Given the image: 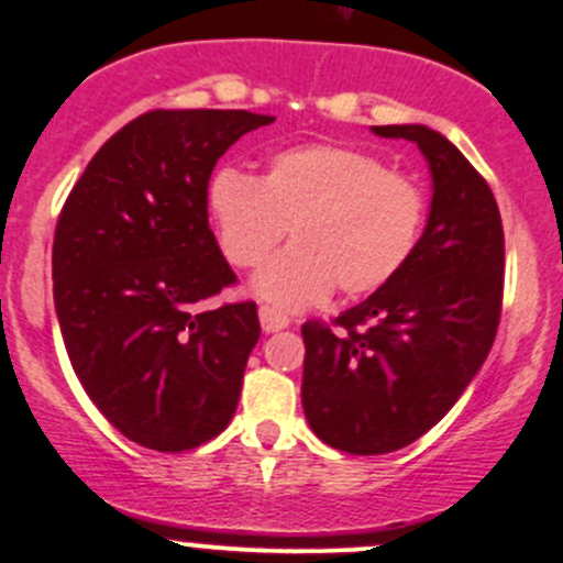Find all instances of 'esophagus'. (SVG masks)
Instances as JSON below:
<instances>
[{"mask_svg":"<svg viewBox=\"0 0 563 563\" xmlns=\"http://www.w3.org/2000/svg\"><path fill=\"white\" fill-rule=\"evenodd\" d=\"M258 318H261V329H264L266 334L280 332V329L288 327V316H283L280 310L275 308H258Z\"/></svg>","mask_w":563,"mask_h":563,"instance_id":"esophagus-1","label":"esophagus"}]
</instances>
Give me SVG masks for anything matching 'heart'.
<instances>
[{
	"label": "heart",
	"mask_w": 563,
	"mask_h": 563,
	"mask_svg": "<svg viewBox=\"0 0 563 563\" xmlns=\"http://www.w3.org/2000/svg\"><path fill=\"white\" fill-rule=\"evenodd\" d=\"M218 245L236 269H253L286 236L294 242L255 275L277 308H308L332 288L378 291L413 258L428 225V192L411 174L345 144L280 150L255 179L220 168L207 187Z\"/></svg>",
	"instance_id": "b5f03b06"
}]
</instances>
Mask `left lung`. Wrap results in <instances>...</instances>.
I'll return each instance as SVG.
<instances>
[{
	"label": "left lung",
	"mask_w": 563,
	"mask_h": 563,
	"mask_svg": "<svg viewBox=\"0 0 563 563\" xmlns=\"http://www.w3.org/2000/svg\"><path fill=\"white\" fill-rule=\"evenodd\" d=\"M373 133L422 150L433 203L400 275L329 323H302L305 417L351 455L402 450L444 419L490 354L504 299V225L485 176L422 124Z\"/></svg>",
	"instance_id": "1"
}]
</instances>
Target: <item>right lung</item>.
<instances>
[{"label": "right lung", "instance_id": "obj_1", "mask_svg": "<svg viewBox=\"0 0 563 563\" xmlns=\"http://www.w3.org/2000/svg\"><path fill=\"white\" fill-rule=\"evenodd\" d=\"M275 117L146 111L73 185L54 234V305L78 382L135 444L187 452L223 433L258 343L255 302L198 313L236 275L207 187L234 141Z\"/></svg>", "mask_w": 563, "mask_h": 563}]
</instances>
